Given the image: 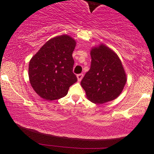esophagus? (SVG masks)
<instances>
[{
	"mask_svg": "<svg viewBox=\"0 0 154 154\" xmlns=\"http://www.w3.org/2000/svg\"><path fill=\"white\" fill-rule=\"evenodd\" d=\"M83 73H80V74H78L77 75V79H78V81H81L82 79H83Z\"/></svg>",
	"mask_w": 154,
	"mask_h": 154,
	"instance_id": "obj_1",
	"label": "esophagus"
}]
</instances>
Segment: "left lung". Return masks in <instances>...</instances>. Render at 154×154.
<instances>
[{
	"mask_svg": "<svg viewBox=\"0 0 154 154\" xmlns=\"http://www.w3.org/2000/svg\"><path fill=\"white\" fill-rule=\"evenodd\" d=\"M90 55V69L81 83L88 99L101 104L117 98L126 83V75L119 57L104 45L94 48Z\"/></svg>",
	"mask_w": 154,
	"mask_h": 154,
	"instance_id": "obj_1",
	"label": "left lung"
}]
</instances>
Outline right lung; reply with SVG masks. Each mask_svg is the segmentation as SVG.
<instances>
[{"mask_svg": "<svg viewBox=\"0 0 154 154\" xmlns=\"http://www.w3.org/2000/svg\"><path fill=\"white\" fill-rule=\"evenodd\" d=\"M75 41L62 35L50 39L31 58L29 66L30 83L35 92L47 100L66 96L78 81L73 73L72 53Z\"/></svg>", "mask_w": 154, "mask_h": 154, "instance_id": "1", "label": "right lung"}]
</instances>
